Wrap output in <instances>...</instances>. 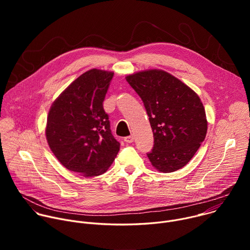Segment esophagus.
<instances>
[{
	"label": "esophagus",
	"mask_w": 250,
	"mask_h": 250,
	"mask_svg": "<svg viewBox=\"0 0 250 250\" xmlns=\"http://www.w3.org/2000/svg\"><path fill=\"white\" fill-rule=\"evenodd\" d=\"M133 140H134L133 135H129V136L125 137V141L126 142V144H131V142H133Z\"/></svg>",
	"instance_id": "esophagus-1"
}]
</instances>
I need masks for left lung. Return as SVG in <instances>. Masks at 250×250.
Listing matches in <instances>:
<instances>
[{
  "label": "left lung",
  "instance_id": "obj_1",
  "mask_svg": "<svg viewBox=\"0 0 250 250\" xmlns=\"http://www.w3.org/2000/svg\"><path fill=\"white\" fill-rule=\"evenodd\" d=\"M125 80L141 98L152 128L154 146L147 154L163 173L184 167L204 141L208 122L200 97L166 71L149 69Z\"/></svg>",
  "mask_w": 250,
  "mask_h": 250
}]
</instances>
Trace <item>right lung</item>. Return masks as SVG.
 Instances as JSON below:
<instances>
[{
    "mask_svg": "<svg viewBox=\"0 0 250 250\" xmlns=\"http://www.w3.org/2000/svg\"><path fill=\"white\" fill-rule=\"evenodd\" d=\"M114 72L91 69L71 83L52 103L47 116V144L68 170L99 176L112 165L120 142L103 108Z\"/></svg>",
    "mask_w": 250,
    "mask_h": 250,
    "instance_id": "1",
    "label": "right lung"
}]
</instances>
